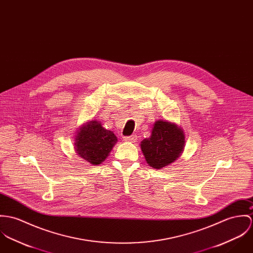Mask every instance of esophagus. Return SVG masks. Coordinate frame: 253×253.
<instances>
[{
    "label": "esophagus",
    "instance_id": "esophagus-1",
    "mask_svg": "<svg viewBox=\"0 0 253 253\" xmlns=\"http://www.w3.org/2000/svg\"><path fill=\"white\" fill-rule=\"evenodd\" d=\"M138 138H139V137H138L137 135H132V136H130V137H124L123 140L129 141V142H136L137 140H139Z\"/></svg>",
    "mask_w": 253,
    "mask_h": 253
}]
</instances>
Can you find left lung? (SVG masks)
Masks as SVG:
<instances>
[{
  "label": "left lung",
  "instance_id": "left-lung-1",
  "mask_svg": "<svg viewBox=\"0 0 253 253\" xmlns=\"http://www.w3.org/2000/svg\"><path fill=\"white\" fill-rule=\"evenodd\" d=\"M140 145L146 163L151 168L160 169L181 156L185 147V135L177 124L157 120L150 137L141 140Z\"/></svg>",
  "mask_w": 253,
  "mask_h": 253
}]
</instances>
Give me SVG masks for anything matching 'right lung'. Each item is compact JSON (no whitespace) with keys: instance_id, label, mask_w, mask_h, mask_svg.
Listing matches in <instances>:
<instances>
[{"instance_id":"add662e5","label":"right lung","mask_w":253,"mask_h":253,"mask_svg":"<svg viewBox=\"0 0 253 253\" xmlns=\"http://www.w3.org/2000/svg\"><path fill=\"white\" fill-rule=\"evenodd\" d=\"M74 141L75 151L80 157L92 165H100L110 155L117 137L100 121L91 120L77 130Z\"/></svg>"}]
</instances>
